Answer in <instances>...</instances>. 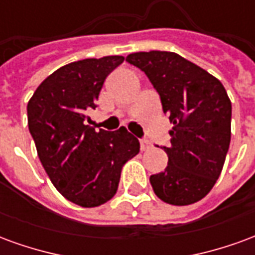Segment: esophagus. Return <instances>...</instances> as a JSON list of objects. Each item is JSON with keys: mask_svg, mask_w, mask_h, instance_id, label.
I'll use <instances>...</instances> for the list:
<instances>
[{"mask_svg": "<svg viewBox=\"0 0 255 255\" xmlns=\"http://www.w3.org/2000/svg\"><path fill=\"white\" fill-rule=\"evenodd\" d=\"M139 143H140V149L142 150H146L150 147V142L147 140V139H140V140H139Z\"/></svg>", "mask_w": 255, "mask_h": 255, "instance_id": "34e87169", "label": "esophagus"}]
</instances>
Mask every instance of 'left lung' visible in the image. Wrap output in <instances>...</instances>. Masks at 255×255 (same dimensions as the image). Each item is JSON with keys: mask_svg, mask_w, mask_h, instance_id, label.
<instances>
[{"mask_svg": "<svg viewBox=\"0 0 255 255\" xmlns=\"http://www.w3.org/2000/svg\"><path fill=\"white\" fill-rule=\"evenodd\" d=\"M126 61L139 68L160 95L173 124L165 171L151 175L155 195L171 205L202 199L219 179L231 142L232 106L219 79L172 52L132 53Z\"/></svg>", "mask_w": 255, "mask_h": 255, "instance_id": "8db88e82", "label": "left lung"}]
</instances>
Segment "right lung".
Returning <instances> with one entry per match:
<instances>
[{
    "label": "right lung",
    "mask_w": 255,
    "mask_h": 255,
    "mask_svg": "<svg viewBox=\"0 0 255 255\" xmlns=\"http://www.w3.org/2000/svg\"><path fill=\"white\" fill-rule=\"evenodd\" d=\"M123 56L86 58L47 76L27 105L28 129L54 187L82 208H95L116 194L124 164L139 140L122 127L105 131L86 124L106 76Z\"/></svg>",
    "instance_id": "obj_1"
}]
</instances>
